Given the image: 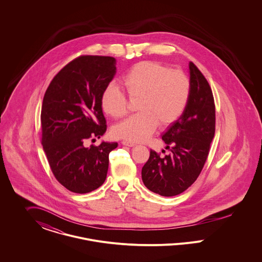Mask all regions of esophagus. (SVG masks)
Wrapping results in <instances>:
<instances>
[{"label":"esophagus","mask_w":262,"mask_h":262,"mask_svg":"<svg viewBox=\"0 0 262 262\" xmlns=\"http://www.w3.org/2000/svg\"><path fill=\"white\" fill-rule=\"evenodd\" d=\"M122 144L125 145V146H129V147H133V146L136 145L134 142H129V141H126V140H123V141H122Z\"/></svg>","instance_id":"esophagus-1"}]
</instances>
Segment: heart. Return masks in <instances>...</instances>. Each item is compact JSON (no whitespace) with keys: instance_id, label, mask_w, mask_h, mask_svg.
<instances>
[{"instance_id":"b5f03b06","label":"heart","mask_w":262,"mask_h":262,"mask_svg":"<svg viewBox=\"0 0 262 262\" xmlns=\"http://www.w3.org/2000/svg\"><path fill=\"white\" fill-rule=\"evenodd\" d=\"M128 98L137 100L138 113L113 127L114 137L129 142L148 139L157 125L176 122L185 112L191 92L190 80L185 73L154 61H143L132 67L121 78ZM103 111L114 119L127 112L128 100L115 84H108L101 94Z\"/></svg>"}]
</instances>
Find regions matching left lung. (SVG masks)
<instances>
[{"instance_id":"1","label":"left lung","mask_w":262,"mask_h":262,"mask_svg":"<svg viewBox=\"0 0 262 262\" xmlns=\"http://www.w3.org/2000/svg\"><path fill=\"white\" fill-rule=\"evenodd\" d=\"M188 67L191 92L187 108L162 136L170 153L161 157L150 150L141 171L144 186L162 196L178 195L196 181L215 134L211 88L193 62Z\"/></svg>"}]
</instances>
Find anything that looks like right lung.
Masks as SVG:
<instances>
[{
  "instance_id": "add662e5",
  "label": "right lung",
  "mask_w": 262,
  "mask_h": 262,
  "mask_svg": "<svg viewBox=\"0 0 262 262\" xmlns=\"http://www.w3.org/2000/svg\"><path fill=\"white\" fill-rule=\"evenodd\" d=\"M116 71L113 57H77L54 76L43 98V149L57 181L75 193H88L103 185L109 153L118 146L105 141L84 146L88 139L100 138L106 132L100 99Z\"/></svg>"
}]
</instances>
